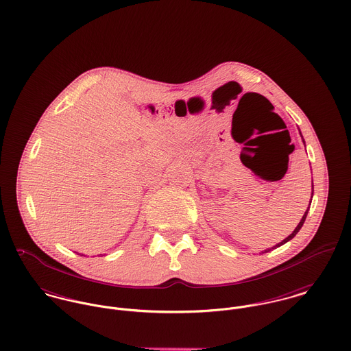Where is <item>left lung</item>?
I'll return each mask as SVG.
<instances>
[{
  "instance_id": "1",
  "label": "left lung",
  "mask_w": 351,
  "mask_h": 351,
  "mask_svg": "<svg viewBox=\"0 0 351 351\" xmlns=\"http://www.w3.org/2000/svg\"><path fill=\"white\" fill-rule=\"evenodd\" d=\"M302 143H304V145H305V142H304V139H302ZM312 195H313V184H312ZM311 200H312V199H311ZM309 205H311V204H309ZM308 210H309V206H308V209H306V210H305V213H304V215H302V217H301L300 223H299V224H298V227H296V228H295V231H293V232H292V234H291V235H289V237H288V238H285V239H284V241H282V242H280V243H277V245H276V246H273V247H270V249H267V250H265V252H269V251L274 250V249H276V247H280V246H282V245H285V243H287V242H289V241H292V239H293V238H295V237H296V234H298V232H299V231H300L301 227H302V224H304V221H305V219H306V215H308Z\"/></svg>"
}]
</instances>
